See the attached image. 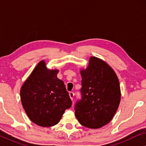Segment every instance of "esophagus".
Segmentation results:
<instances>
[{
	"mask_svg": "<svg viewBox=\"0 0 146 146\" xmlns=\"http://www.w3.org/2000/svg\"><path fill=\"white\" fill-rule=\"evenodd\" d=\"M69 95H70V97L72 100H73L74 96V92H70L69 93Z\"/></svg>",
	"mask_w": 146,
	"mask_h": 146,
	"instance_id": "obj_1",
	"label": "esophagus"
}]
</instances>
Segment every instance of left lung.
Instances as JSON below:
<instances>
[{
  "mask_svg": "<svg viewBox=\"0 0 146 146\" xmlns=\"http://www.w3.org/2000/svg\"><path fill=\"white\" fill-rule=\"evenodd\" d=\"M82 98L75 104L76 117L81 125L100 128L113 118L121 98L119 80L113 69L102 60L92 56L80 70Z\"/></svg>",
  "mask_w": 146,
  "mask_h": 146,
  "instance_id": "1",
  "label": "left lung"
}]
</instances>
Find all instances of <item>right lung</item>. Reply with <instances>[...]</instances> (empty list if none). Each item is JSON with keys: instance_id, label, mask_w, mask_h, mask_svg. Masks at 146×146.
Segmentation results:
<instances>
[{"instance_id": "obj_1", "label": "right lung", "mask_w": 146, "mask_h": 146, "mask_svg": "<svg viewBox=\"0 0 146 146\" xmlns=\"http://www.w3.org/2000/svg\"><path fill=\"white\" fill-rule=\"evenodd\" d=\"M58 70H48L44 61L38 64L21 90L23 106L30 119L42 127L57 124L72 100Z\"/></svg>"}]
</instances>
